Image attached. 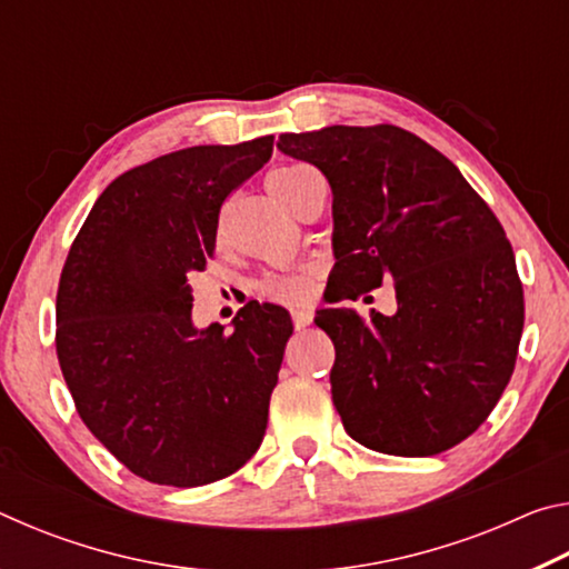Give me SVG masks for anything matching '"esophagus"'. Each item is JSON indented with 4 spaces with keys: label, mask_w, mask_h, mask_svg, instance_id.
I'll return each instance as SVG.
<instances>
[{
    "label": "esophagus",
    "mask_w": 569,
    "mask_h": 569,
    "mask_svg": "<svg viewBox=\"0 0 569 569\" xmlns=\"http://www.w3.org/2000/svg\"><path fill=\"white\" fill-rule=\"evenodd\" d=\"M291 316H293V326H296L298 331L306 329V326L313 321V311L308 306H293L291 308Z\"/></svg>",
    "instance_id": "1"
}]
</instances>
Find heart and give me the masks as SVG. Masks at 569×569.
<instances>
[{
    "instance_id": "heart-1",
    "label": "heart",
    "mask_w": 569,
    "mask_h": 569,
    "mask_svg": "<svg viewBox=\"0 0 569 569\" xmlns=\"http://www.w3.org/2000/svg\"><path fill=\"white\" fill-rule=\"evenodd\" d=\"M303 166H286V168H278L271 172V178H268V188L271 190H286L291 188V182L298 178V172H303ZM308 281L306 273H286V276H271L266 278L261 291L268 298H276V301H298V298H303L308 293Z\"/></svg>"
}]
</instances>
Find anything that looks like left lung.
Returning a JSON list of instances; mask_svg holds the SVG:
<instances>
[{"instance_id": "left-lung-1", "label": "left lung", "mask_w": 569, "mask_h": 569, "mask_svg": "<svg viewBox=\"0 0 569 569\" xmlns=\"http://www.w3.org/2000/svg\"><path fill=\"white\" fill-rule=\"evenodd\" d=\"M333 192L329 303L391 278L397 313L319 308L333 407L359 445L393 457L447 451L489 417L525 326L512 246L449 158L393 124L283 132Z\"/></svg>"}]
</instances>
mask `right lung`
Segmentation results:
<instances>
[{"label": "right lung", "instance_id": "obj_1", "mask_svg": "<svg viewBox=\"0 0 569 569\" xmlns=\"http://www.w3.org/2000/svg\"><path fill=\"white\" fill-rule=\"evenodd\" d=\"M273 134L196 146L114 178L94 200L57 291V359L77 413L132 475L200 487L261 447L291 316L250 301L192 323L188 276L216 253L223 200L261 170Z\"/></svg>", "mask_w": 569, "mask_h": 569}]
</instances>
